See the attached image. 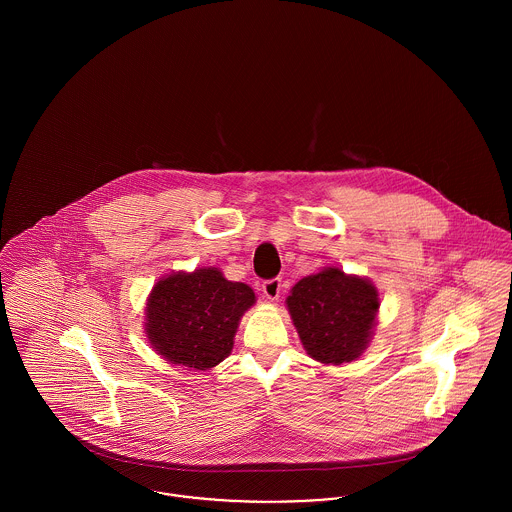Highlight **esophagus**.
I'll use <instances>...</instances> for the list:
<instances>
[{
  "label": "esophagus",
  "instance_id": "1",
  "mask_svg": "<svg viewBox=\"0 0 512 512\" xmlns=\"http://www.w3.org/2000/svg\"><path fill=\"white\" fill-rule=\"evenodd\" d=\"M262 292H264V297H266V299L276 301V299L280 297V292H282V280H280V278L266 280V282L262 284Z\"/></svg>",
  "mask_w": 512,
  "mask_h": 512
}]
</instances>
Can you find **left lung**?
Here are the masks:
<instances>
[{
	"label": "left lung",
	"instance_id": "obj_1",
	"mask_svg": "<svg viewBox=\"0 0 512 512\" xmlns=\"http://www.w3.org/2000/svg\"><path fill=\"white\" fill-rule=\"evenodd\" d=\"M286 307L313 361L347 365L365 353L374 335L380 295L365 276L325 266L293 286Z\"/></svg>",
	"mask_w": 512,
	"mask_h": 512
}]
</instances>
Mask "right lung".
Returning a JSON list of instances; mask_svg holds the SVG:
<instances>
[{"instance_id": "add662e5", "label": "right lung", "mask_w": 512, "mask_h": 512, "mask_svg": "<svg viewBox=\"0 0 512 512\" xmlns=\"http://www.w3.org/2000/svg\"><path fill=\"white\" fill-rule=\"evenodd\" d=\"M254 303L250 286L226 280L215 266L171 272L147 295V343L171 365L211 370L232 353L240 319Z\"/></svg>"}]
</instances>
